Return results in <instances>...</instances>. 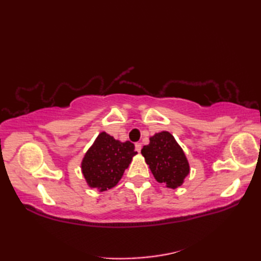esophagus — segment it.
<instances>
[{"instance_id": "obj_1", "label": "esophagus", "mask_w": 261, "mask_h": 261, "mask_svg": "<svg viewBox=\"0 0 261 261\" xmlns=\"http://www.w3.org/2000/svg\"><path fill=\"white\" fill-rule=\"evenodd\" d=\"M136 150L138 152H140V150H141V143H139V142L136 143Z\"/></svg>"}]
</instances>
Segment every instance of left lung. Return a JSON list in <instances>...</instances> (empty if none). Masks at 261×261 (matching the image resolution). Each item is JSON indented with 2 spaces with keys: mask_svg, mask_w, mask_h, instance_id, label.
<instances>
[{
  "mask_svg": "<svg viewBox=\"0 0 261 261\" xmlns=\"http://www.w3.org/2000/svg\"><path fill=\"white\" fill-rule=\"evenodd\" d=\"M149 145L141 149L151 173L166 187H179L190 174V164L181 147L168 131H162L149 138Z\"/></svg>",
  "mask_w": 261,
  "mask_h": 261,
  "instance_id": "8db88e82",
  "label": "left lung"
}]
</instances>
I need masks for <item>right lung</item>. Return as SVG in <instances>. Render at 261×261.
I'll list each match as a JSON object with an SVG mask.
<instances>
[{
	"label": "right lung",
	"mask_w": 261,
	"mask_h": 261,
	"mask_svg": "<svg viewBox=\"0 0 261 261\" xmlns=\"http://www.w3.org/2000/svg\"><path fill=\"white\" fill-rule=\"evenodd\" d=\"M136 154L134 143L121 142L107 132H101L81 164L87 185L98 192L114 187Z\"/></svg>",
	"instance_id": "obj_1"
}]
</instances>
